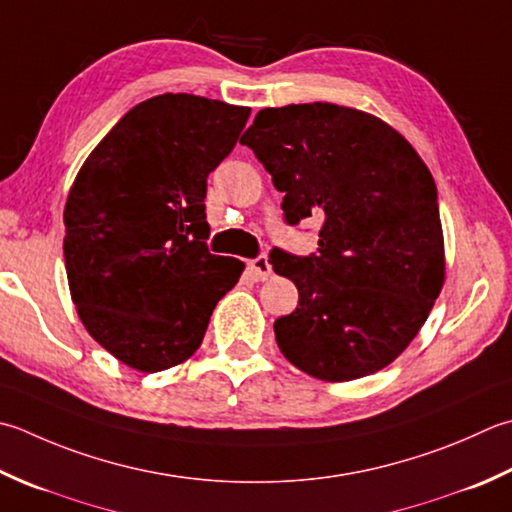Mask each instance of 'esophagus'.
I'll return each mask as SVG.
<instances>
[{
  "instance_id": "1",
  "label": "esophagus",
  "mask_w": 512,
  "mask_h": 512,
  "mask_svg": "<svg viewBox=\"0 0 512 512\" xmlns=\"http://www.w3.org/2000/svg\"><path fill=\"white\" fill-rule=\"evenodd\" d=\"M248 268L253 270V275H255L257 279H262V282H264V279L270 277V273H273V266H270L266 255H259V257H255V259H250Z\"/></svg>"
}]
</instances>
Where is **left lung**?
I'll use <instances>...</instances> for the list:
<instances>
[{
	"instance_id": "left-lung-1",
	"label": "left lung",
	"mask_w": 512,
	"mask_h": 512,
	"mask_svg": "<svg viewBox=\"0 0 512 512\" xmlns=\"http://www.w3.org/2000/svg\"><path fill=\"white\" fill-rule=\"evenodd\" d=\"M284 193V222L319 215L317 253L270 250L299 304L275 322L284 357L324 382L388 366L424 326L444 284L433 175L397 130L315 102L264 108L239 139Z\"/></svg>"
}]
</instances>
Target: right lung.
<instances>
[{
	"label": "right lung",
	"mask_w": 512,
	"mask_h": 512,
	"mask_svg": "<svg viewBox=\"0 0 512 512\" xmlns=\"http://www.w3.org/2000/svg\"><path fill=\"white\" fill-rule=\"evenodd\" d=\"M250 108L186 93L130 108L88 155L64 208V262L79 319L119 362L159 373L202 344L244 262L206 239V179Z\"/></svg>",
	"instance_id": "1"
}]
</instances>
